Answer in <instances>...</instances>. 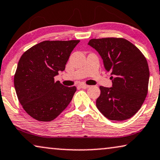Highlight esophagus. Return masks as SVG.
I'll list each match as a JSON object with an SVG mask.
<instances>
[{
    "label": "esophagus",
    "instance_id": "1",
    "mask_svg": "<svg viewBox=\"0 0 160 160\" xmlns=\"http://www.w3.org/2000/svg\"><path fill=\"white\" fill-rule=\"evenodd\" d=\"M78 86H79L80 88H83V89L88 88L90 87L89 85H88L86 84H84V83H80V84L78 85Z\"/></svg>",
    "mask_w": 160,
    "mask_h": 160
}]
</instances>
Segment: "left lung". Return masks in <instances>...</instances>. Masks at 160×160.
Instances as JSON below:
<instances>
[{"mask_svg": "<svg viewBox=\"0 0 160 160\" xmlns=\"http://www.w3.org/2000/svg\"><path fill=\"white\" fill-rule=\"evenodd\" d=\"M88 45L102 57L112 75V87L100 86L96 107L106 118L122 121L132 118L148 93L149 69L147 58L137 47L122 38L91 39Z\"/></svg>", "mask_w": 160, "mask_h": 160, "instance_id": "8db88e82", "label": "left lung"}]
</instances>
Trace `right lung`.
Masks as SVG:
<instances>
[{
	"instance_id": "1",
	"label": "right lung",
	"mask_w": 160,
	"mask_h": 160,
	"mask_svg": "<svg viewBox=\"0 0 160 160\" xmlns=\"http://www.w3.org/2000/svg\"><path fill=\"white\" fill-rule=\"evenodd\" d=\"M80 42L45 40L26 51L20 58L13 83L18 99L35 120L50 122L70 103L75 86L67 87L54 81L58 71L65 69L74 48Z\"/></svg>"
}]
</instances>
